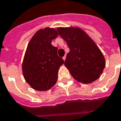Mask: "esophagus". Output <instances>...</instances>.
<instances>
[{"instance_id":"1","label":"esophagus","mask_w":121,"mask_h":121,"mask_svg":"<svg viewBox=\"0 0 121 121\" xmlns=\"http://www.w3.org/2000/svg\"><path fill=\"white\" fill-rule=\"evenodd\" d=\"M62 58H63V60H65V58H66V55H65V56H64V57H62Z\"/></svg>"}]
</instances>
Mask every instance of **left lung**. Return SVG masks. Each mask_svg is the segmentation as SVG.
<instances>
[{
    "instance_id": "1",
    "label": "left lung",
    "mask_w": 121,
    "mask_h": 121,
    "mask_svg": "<svg viewBox=\"0 0 121 121\" xmlns=\"http://www.w3.org/2000/svg\"><path fill=\"white\" fill-rule=\"evenodd\" d=\"M57 31L70 50L64 65L73 77L83 84L99 79L105 66V60L94 41L78 27H60Z\"/></svg>"
}]
</instances>
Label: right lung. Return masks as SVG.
Here are the masks:
<instances>
[{"instance_id":"1","label":"right lung","mask_w":121,"mask_h":121,"mask_svg":"<svg viewBox=\"0 0 121 121\" xmlns=\"http://www.w3.org/2000/svg\"><path fill=\"white\" fill-rule=\"evenodd\" d=\"M58 35L56 29H40L28 45L22 63V74L35 90H48L57 82L59 69L64 62L58 56L57 48L51 44Z\"/></svg>"}]
</instances>
